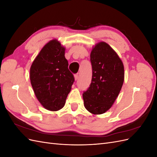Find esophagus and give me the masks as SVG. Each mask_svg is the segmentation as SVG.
<instances>
[{
    "instance_id": "34e87169",
    "label": "esophagus",
    "mask_w": 157,
    "mask_h": 157,
    "mask_svg": "<svg viewBox=\"0 0 157 157\" xmlns=\"http://www.w3.org/2000/svg\"><path fill=\"white\" fill-rule=\"evenodd\" d=\"M74 77H75V80H78V74H75V75H74Z\"/></svg>"
}]
</instances>
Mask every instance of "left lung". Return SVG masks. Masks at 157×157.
Segmentation results:
<instances>
[{"label":"left lung","mask_w":157,"mask_h":157,"mask_svg":"<svg viewBox=\"0 0 157 157\" xmlns=\"http://www.w3.org/2000/svg\"><path fill=\"white\" fill-rule=\"evenodd\" d=\"M92 78L82 94L84 105L94 115L109 110L115 102L124 82V65L116 52L106 42L95 46L90 54Z\"/></svg>","instance_id":"1"}]
</instances>
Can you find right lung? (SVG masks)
<instances>
[{
    "mask_svg": "<svg viewBox=\"0 0 157 157\" xmlns=\"http://www.w3.org/2000/svg\"><path fill=\"white\" fill-rule=\"evenodd\" d=\"M65 58V48L57 40L48 42L33 61L30 80L38 100L45 109L56 111L63 108L75 82Z\"/></svg>",
    "mask_w": 157,
    "mask_h": 157,
    "instance_id": "obj_1",
    "label": "right lung"
}]
</instances>
